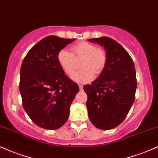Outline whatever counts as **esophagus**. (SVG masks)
Instances as JSON below:
<instances>
[{
	"instance_id": "34e87169",
	"label": "esophagus",
	"mask_w": 158,
	"mask_h": 158,
	"mask_svg": "<svg viewBox=\"0 0 158 158\" xmlns=\"http://www.w3.org/2000/svg\"><path fill=\"white\" fill-rule=\"evenodd\" d=\"M79 90H80V91H82L83 90V85H79Z\"/></svg>"
}]
</instances>
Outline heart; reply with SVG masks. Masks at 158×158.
Instances as JSON below:
<instances>
[{
    "mask_svg": "<svg viewBox=\"0 0 158 158\" xmlns=\"http://www.w3.org/2000/svg\"><path fill=\"white\" fill-rule=\"evenodd\" d=\"M71 52L60 50L57 59L60 67L67 75L71 76L75 69L76 60L82 59L80 63L82 70L74 73L72 79L75 82L87 83L92 81L95 75H100L104 70L108 56L103 48L88 42H79L71 46Z\"/></svg>",
    "mask_w": 158,
    "mask_h": 158,
    "instance_id": "heart-1",
    "label": "heart"
}]
</instances>
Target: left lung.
Returning a JSON list of instances; mask_svg holds the SVG:
<instances>
[{
  "label": "left lung",
  "instance_id": "left-lung-1",
  "mask_svg": "<svg viewBox=\"0 0 158 158\" xmlns=\"http://www.w3.org/2000/svg\"><path fill=\"white\" fill-rule=\"evenodd\" d=\"M104 46L108 60L104 70L83 89L88 95V117L96 127L113 129L125 119L135 100L137 80L130 55L112 38L88 39Z\"/></svg>",
  "mask_w": 158,
  "mask_h": 158
}]
</instances>
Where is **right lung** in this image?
<instances>
[{
  "label": "right lung",
  "instance_id": "obj_1",
  "mask_svg": "<svg viewBox=\"0 0 158 158\" xmlns=\"http://www.w3.org/2000/svg\"><path fill=\"white\" fill-rule=\"evenodd\" d=\"M75 39L48 36L29 50L21 67L22 106L34 124L56 130L65 124L79 85L65 75L57 55Z\"/></svg>",
  "mask_w": 158,
  "mask_h": 158
}]
</instances>
